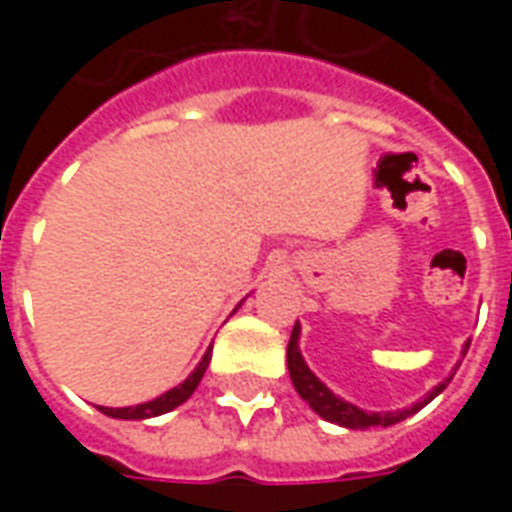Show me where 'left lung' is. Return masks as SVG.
Here are the masks:
<instances>
[{
	"label": "left lung",
	"instance_id": "8db88e82",
	"mask_svg": "<svg viewBox=\"0 0 512 512\" xmlns=\"http://www.w3.org/2000/svg\"><path fill=\"white\" fill-rule=\"evenodd\" d=\"M288 370H290V381L296 386V392H299L315 414H321L323 419H329L334 425H343V428L351 430H365V428H386V425H395L400 419L411 417V414H417L419 408L430 403L433 397L439 395L444 386L450 384V378L439 384L433 392H430L422 403H414L406 411H386V414H373V411H362V408H356L354 403H348L343 397H337L332 389H326V386L315 378L310 367L304 365V359L299 354V323L293 326V332H290V343H288Z\"/></svg>",
	"mask_w": 512,
	"mask_h": 512
}]
</instances>
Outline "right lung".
I'll list each match as a JSON object with an SVG mask.
<instances>
[{
    "label": "right lung",
    "instance_id": "right-lung-1",
    "mask_svg": "<svg viewBox=\"0 0 512 512\" xmlns=\"http://www.w3.org/2000/svg\"><path fill=\"white\" fill-rule=\"evenodd\" d=\"M208 362H211V351L202 356L200 365L194 367V373H191L183 384L175 386V389H169V392H164V395L156 397V400H150V403H139V406H128V408L101 406V411H104L106 417H117V419H147V417H158V414H167V411H172V408H178L180 403H186V400H189L191 392L200 386L202 376H205V370H208Z\"/></svg>",
    "mask_w": 512,
    "mask_h": 512
}]
</instances>
